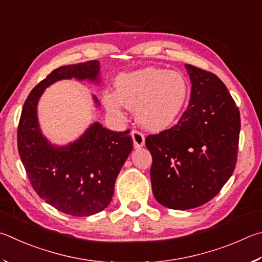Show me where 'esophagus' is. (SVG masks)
<instances>
[{
  "mask_svg": "<svg viewBox=\"0 0 262 262\" xmlns=\"http://www.w3.org/2000/svg\"><path fill=\"white\" fill-rule=\"evenodd\" d=\"M132 139H134V144L136 148H140L145 145V136L141 131L139 130H132L131 131Z\"/></svg>",
  "mask_w": 262,
  "mask_h": 262,
  "instance_id": "34e87169",
  "label": "esophagus"
}]
</instances>
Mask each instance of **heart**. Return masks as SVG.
Here are the masks:
<instances>
[{
    "mask_svg": "<svg viewBox=\"0 0 262 262\" xmlns=\"http://www.w3.org/2000/svg\"><path fill=\"white\" fill-rule=\"evenodd\" d=\"M187 96L189 84L182 73L149 67L119 75L116 93H105L103 102L114 114H121L123 104L136 109L144 126L160 131L175 122Z\"/></svg>",
    "mask_w": 262,
    "mask_h": 262,
    "instance_id": "heart-1",
    "label": "heart"
}]
</instances>
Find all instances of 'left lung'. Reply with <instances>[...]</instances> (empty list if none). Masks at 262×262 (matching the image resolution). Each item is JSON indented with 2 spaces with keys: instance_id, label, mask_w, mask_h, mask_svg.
Wrapping results in <instances>:
<instances>
[{
  "instance_id": "left-lung-1",
  "label": "left lung",
  "mask_w": 262,
  "mask_h": 262,
  "mask_svg": "<svg viewBox=\"0 0 262 262\" xmlns=\"http://www.w3.org/2000/svg\"><path fill=\"white\" fill-rule=\"evenodd\" d=\"M192 90L189 107L170 128L148 135L155 199L171 209H191L213 199L237 163L241 115L214 73L186 64Z\"/></svg>"
}]
</instances>
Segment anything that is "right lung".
Instances as JSON below:
<instances>
[{
	"label": "right lung",
	"instance_id": "1",
	"mask_svg": "<svg viewBox=\"0 0 262 262\" xmlns=\"http://www.w3.org/2000/svg\"><path fill=\"white\" fill-rule=\"evenodd\" d=\"M99 64L94 59L55 69L31 91L18 123V153L32 187L46 203L72 216H90L110 204L134 140L130 130L115 132L95 123L75 143L55 147L41 135L36 103L46 87L57 80H95Z\"/></svg>",
	"mask_w": 262,
	"mask_h": 262
}]
</instances>
